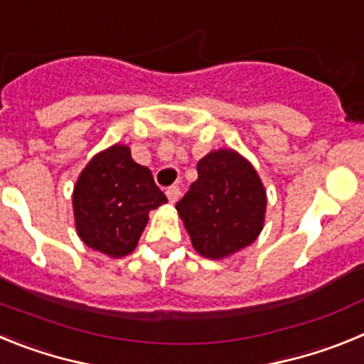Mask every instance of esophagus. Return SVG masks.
I'll return each instance as SVG.
<instances>
[{"label":"esophagus","instance_id":"1","mask_svg":"<svg viewBox=\"0 0 364 364\" xmlns=\"http://www.w3.org/2000/svg\"><path fill=\"white\" fill-rule=\"evenodd\" d=\"M166 195H167V198H169V202H171V204H175L180 197V188L178 186H171V188L166 189Z\"/></svg>","mask_w":364,"mask_h":364}]
</instances>
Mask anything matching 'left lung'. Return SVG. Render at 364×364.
I'll return each mask as SVG.
<instances>
[{"label": "left lung", "mask_w": 364, "mask_h": 364, "mask_svg": "<svg viewBox=\"0 0 364 364\" xmlns=\"http://www.w3.org/2000/svg\"><path fill=\"white\" fill-rule=\"evenodd\" d=\"M197 171V182L176 202V210L193 247L208 259H222L259 237L266 191L252 164L235 151L205 154Z\"/></svg>", "instance_id": "obj_1"}]
</instances>
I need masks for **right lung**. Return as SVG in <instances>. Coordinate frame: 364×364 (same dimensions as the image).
<instances>
[{"label":"right lung","mask_w":364,"mask_h":364,"mask_svg":"<svg viewBox=\"0 0 364 364\" xmlns=\"http://www.w3.org/2000/svg\"><path fill=\"white\" fill-rule=\"evenodd\" d=\"M167 202L146 166L131 159L129 147L112 146L96 154L74 186V220L80 239L109 257L136 247L147 213Z\"/></svg>","instance_id":"right-lung-1"}]
</instances>
